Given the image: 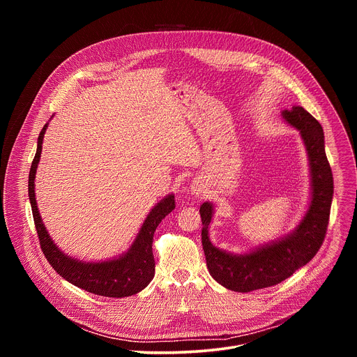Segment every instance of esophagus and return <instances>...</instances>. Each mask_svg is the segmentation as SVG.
Wrapping results in <instances>:
<instances>
[{
    "instance_id": "obj_1",
    "label": "esophagus",
    "mask_w": 357,
    "mask_h": 357,
    "mask_svg": "<svg viewBox=\"0 0 357 357\" xmlns=\"http://www.w3.org/2000/svg\"><path fill=\"white\" fill-rule=\"evenodd\" d=\"M189 189H190V193H192L195 197H199V196H202L203 193H205L206 186H205V183H203L200 179H195V181H192Z\"/></svg>"
}]
</instances>
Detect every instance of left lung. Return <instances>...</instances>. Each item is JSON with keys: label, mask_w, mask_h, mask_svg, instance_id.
<instances>
[{"label": "left lung", "mask_w": 357, "mask_h": 357, "mask_svg": "<svg viewBox=\"0 0 357 357\" xmlns=\"http://www.w3.org/2000/svg\"><path fill=\"white\" fill-rule=\"evenodd\" d=\"M281 116L288 126L299 131L310 165V202L296 227L268 243L243 252H231L211 241L209 227L215 215V203L203 202L199 211L208 270L213 280L236 292L273 287L291 277L314 259L328 229L333 176L325 152L322 126L301 106H292L291 110L281 112Z\"/></svg>", "instance_id": "1"}]
</instances>
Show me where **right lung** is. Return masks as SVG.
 <instances>
[{"instance_id":"add662e5","label":"right lung","mask_w":357,"mask_h":357,"mask_svg":"<svg viewBox=\"0 0 357 357\" xmlns=\"http://www.w3.org/2000/svg\"><path fill=\"white\" fill-rule=\"evenodd\" d=\"M47 126L49 121L43 126L38 137L36 154L32 161L28 179V196L33 222L46 260L61 277L87 292L110 298H124L138 294L154 278L155 261L154 254H152V240H154V233L161 220L175 209L174 193L162 197L149 211L134 241L120 256L100 261H84L72 257L50 237L42 222L35 196V176L40 161L42 144Z\"/></svg>"}]
</instances>
